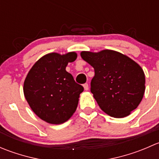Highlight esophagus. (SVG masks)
<instances>
[{
  "label": "esophagus",
  "mask_w": 159,
  "mask_h": 159,
  "mask_svg": "<svg viewBox=\"0 0 159 159\" xmlns=\"http://www.w3.org/2000/svg\"><path fill=\"white\" fill-rule=\"evenodd\" d=\"M83 86H84V90H86V91H87V90H89V84H88V83H85V84H83Z\"/></svg>",
  "instance_id": "obj_1"
}]
</instances>
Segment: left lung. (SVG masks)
Masks as SVG:
<instances>
[{"label": "left lung", "mask_w": 159, "mask_h": 159, "mask_svg": "<svg viewBox=\"0 0 159 159\" xmlns=\"http://www.w3.org/2000/svg\"><path fill=\"white\" fill-rule=\"evenodd\" d=\"M94 69L91 92L101 109L114 118H124L135 109L145 93V74L136 62L111 50L82 51Z\"/></svg>", "instance_id": "8db88e82"}]
</instances>
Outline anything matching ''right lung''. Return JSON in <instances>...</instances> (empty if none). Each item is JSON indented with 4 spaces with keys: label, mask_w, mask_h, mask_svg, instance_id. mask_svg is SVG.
<instances>
[{
    "label": "right lung",
    "mask_w": 159,
    "mask_h": 159,
    "mask_svg": "<svg viewBox=\"0 0 159 159\" xmlns=\"http://www.w3.org/2000/svg\"><path fill=\"white\" fill-rule=\"evenodd\" d=\"M76 58L75 52L48 54L34 65L25 78L24 94L27 102L41 119L50 124L65 122L78 107L84 88L65 70L68 62Z\"/></svg>",
    "instance_id": "add662e5"
}]
</instances>
